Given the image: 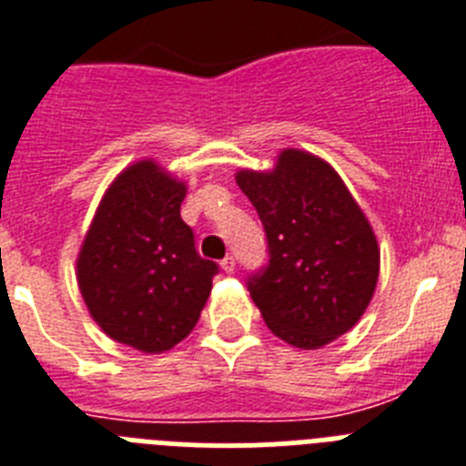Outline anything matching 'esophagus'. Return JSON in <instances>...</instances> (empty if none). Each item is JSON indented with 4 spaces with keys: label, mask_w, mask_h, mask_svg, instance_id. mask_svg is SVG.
Segmentation results:
<instances>
[{
    "label": "esophagus",
    "mask_w": 466,
    "mask_h": 466,
    "mask_svg": "<svg viewBox=\"0 0 466 466\" xmlns=\"http://www.w3.org/2000/svg\"><path fill=\"white\" fill-rule=\"evenodd\" d=\"M234 265H237V260H234V256H228V258H222L220 260V267L225 269L228 274L234 272Z\"/></svg>",
    "instance_id": "34e87169"
}]
</instances>
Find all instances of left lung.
<instances>
[{
  "label": "left lung",
  "mask_w": 466,
  "mask_h": 466,
  "mask_svg": "<svg viewBox=\"0 0 466 466\" xmlns=\"http://www.w3.org/2000/svg\"><path fill=\"white\" fill-rule=\"evenodd\" d=\"M267 237L265 267L246 281L267 329L319 350L354 326L375 293L380 248L363 210L323 159L283 149L272 173L238 171Z\"/></svg>",
  "instance_id": "obj_1"
}]
</instances>
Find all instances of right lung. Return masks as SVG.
Returning a JSON list of instances; mask_svg holds the SVG:
<instances>
[{"mask_svg": "<svg viewBox=\"0 0 466 466\" xmlns=\"http://www.w3.org/2000/svg\"><path fill=\"white\" fill-rule=\"evenodd\" d=\"M185 185L137 161L105 192L76 260L91 317L116 342L159 354L192 333L218 274L180 218Z\"/></svg>", "mask_w": 466, "mask_h": 466, "instance_id": "add662e5", "label": "right lung"}]
</instances>
